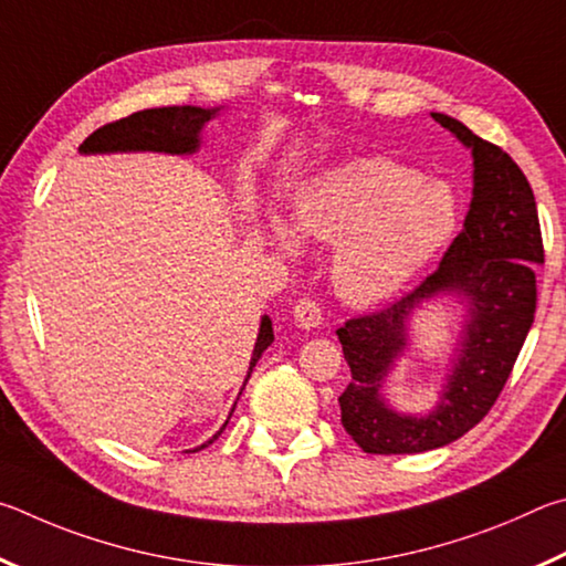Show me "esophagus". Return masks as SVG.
I'll use <instances>...</instances> for the list:
<instances>
[{
    "label": "esophagus",
    "mask_w": 566,
    "mask_h": 566,
    "mask_svg": "<svg viewBox=\"0 0 566 566\" xmlns=\"http://www.w3.org/2000/svg\"><path fill=\"white\" fill-rule=\"evenodd\" d=\"M293 321H295V325H301V328H305V331L318 328V325L323 323L321 305L311 298L298 301V305L293 308Z\"/></svg>",
    "instance_id": "obj_1"
}]
</instances>
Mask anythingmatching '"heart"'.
I'll list each match as a JSON object with an SVG mask.
<instances>
[{"mask_svg": "<svg viewBox=\"0 0 566 566\" xmlns=\"http://www.w3.org/2000/svg\"><path fill=\"white\" fill-rule=\"evenodd\" d=\"M458 201L440 178L388 158H358L305 181L293 201V230L338 243L331 277L343 301L375 305L398 295L450 241ZM273 243L298 251L291 228L271 221Z\"/></svg>", "mask_w": 566, "mask_h": 566, "instance_id": "1", "label": "heart"}]
</instances>
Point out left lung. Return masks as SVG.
Listing matches in <instances>:
<instances>
[{"label":"left lung","mask_w":566,"mask_h":566,"mask_svg":"<svg viewBox=\"0 0 566 566\" xmlns=\"http://www.w3.org/2000/svg\"><path fill=\"white\" fill-rule=\"evenodd\" d=\"M432 118L472 151V201L438 271L390 308L338 331L353 375L338 398L340 422L368 454L428 452L470 432L500 398L537 311L534 265L544 263V248L527 176L458 118ZM448 294L465 315L439 402L424 413L395 411L381 388L409 349L413 311Z\"/></svg>","instance_id":"left-lung-1"}]
</instances>
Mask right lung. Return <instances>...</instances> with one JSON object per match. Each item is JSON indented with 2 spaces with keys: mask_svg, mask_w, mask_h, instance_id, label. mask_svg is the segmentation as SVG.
Returning a JSON list of instances; mask_svg holds the SVG:
<instances>
[{
  "mask_svg": "<svg viewBox=\"0 0 566 566\" xmlns=\"http://www.w3.org/2000/svg\"><path fill=\"white\" fill-rule=\"evenodd\" d=\"M221 106L213 108H201V106H164V108H146V112H136L132 116L122 118V122L106 124L102 128L86 138V142L78 146V154L92 156V154H132V151H156V154H171V156H191L201 148V132L203 126L211 122V118L218 116ZM273 343V323L268 315L261 318V328H258V338L253 345V355H251V365H248V375L243 380V388L251 373L255 368V363L261 360V355L265 353L268 345ZM241 388V392H243ZM238 392V398H241ZM235 410V405L228 412V420ZM228 420L221 424L211 440L203 442L211 444L218 434L226 430ZM188 450V452H196Z\"/></svg>",
  "mask_w": 566,
  "mask_h": 566,
  "instance_id": "add662e5",
  "label": "right lung"
}]
</instances>
